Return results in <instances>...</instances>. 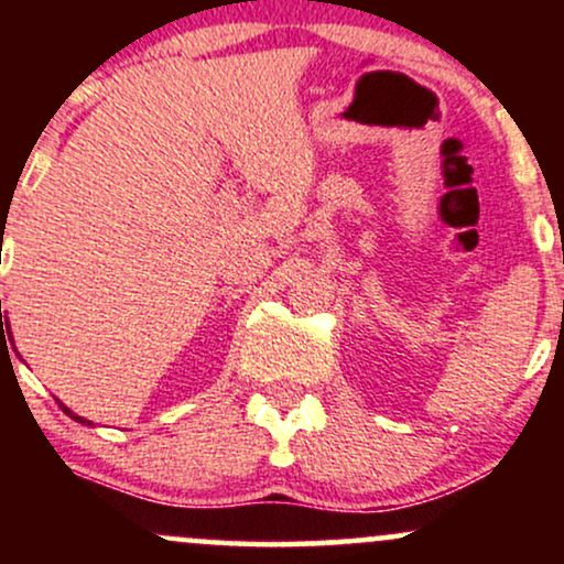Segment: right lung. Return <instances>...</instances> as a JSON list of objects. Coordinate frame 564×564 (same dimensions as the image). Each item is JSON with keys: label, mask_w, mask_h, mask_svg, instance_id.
<instances>
[{"label": "right lung", "mask_w": 564, "mask_h": 564, "mask_svg": "<svg viewBox=\"0 0 564 564\" xmlns=\"http://www.w3.org/2000/svg\"><path fill=\"white\" fill-rule=\"evenodd\" d=\"M0 328H2V332H4V323H2V300H0ZM61 408H63V411H66V413H68V416H70V419H76V422H82V424H89V422H87V419L76 416V413H74V411H68V408H66V405H63V403H61Z\"/></svg>", "instance_id": "obj_1"}]
</instances>
